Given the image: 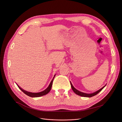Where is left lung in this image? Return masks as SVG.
<instances>
[{"label":"left lung","mask_w":122,"mask_h":122,"mask_svg":"<svg viewBox=\"0 0 122 122\" xmlns=\"http://www.w3.org/2000/svg\"><path fill=\"white\" fill-rule=\"evenodd\" d=\"M70 84H71V87L72 88V90L73 91V92L77 95H79L80 96H81V97H93V96L97 95V94H98L99 92H100L102 89H103V88L106 86V85L105 86H104L103 87H102L101 89H100L99 90L97 91V92H93L92 93H90V94H88V93H84V92H81L80 91H79L78 90H77V89H76L74 86H73L72 85L71 82L70 81Z\"/></svg>","instance_id":"obj_1"}]
</instances>
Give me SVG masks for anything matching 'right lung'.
Here are the masks:
<instances>
[{"label": "right lung", "mask_w": 122, "mask_h": 122, "mask_svg": "<svg viewBox=\"0 0 122 122\" xmlns=\"http://www.w3.org/2000/svg\"><path fill=\"white\" fill-rule=\"evenodd\" d=\"M55 75H54L53 78L52 79V81H51L50 82V84L48 86V87L46 89H45L44 91L41 92H38V93H33V92H27L25 91V90H24V89H23L22 88H21L20 86H18V87L20 88L21 90L26 95H27L28 96H29V97H41V96H43V95H46V94H47L51 90V87H52V84H53V80H54V78L55 77Z\"/></svg>", "instance_id": "right-lung-1"}]
</instances>
